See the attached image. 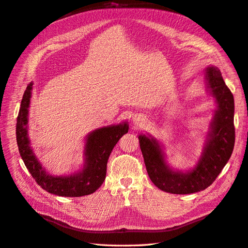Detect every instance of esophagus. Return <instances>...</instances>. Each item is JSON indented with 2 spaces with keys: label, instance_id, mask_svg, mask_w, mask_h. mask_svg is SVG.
Masks as SVG:
<instances>
[{
  "label": "esophagus",
  "instance_id": "34e87169",
  "mask_svg": "<svg viewBox=\"0 0 248 248\" xmlns=\"http://www.w3.org/2000/svg\"><path fill=\"white\" fill-rule=\"evenodd\" d=\"M138 121H140V120H138Z\"/></svg>",
  "mask_w": 248,
  "mask_h": 248
}]
</instances>
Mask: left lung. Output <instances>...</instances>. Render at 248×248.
<instances>
[{"label": "left lung", "instance_id": "left-lung-1", "mask_svg": "<svg viewBox=\"0 0 248 248\" xmlns=\"http://www.w3.org/2000/svg\"><path fill=\"white\" fill-rule=\"evenodd\" d=\"M218 109L211 123V132L197 167L187 172L171 170L163 158L161 149L154 139L140 136V146L151 181L159 189L175 194H189L211 185L229 161L235 145L234 96L223 81L220 71L209 67L206 72Z\"/></svg>", "mask_w": 248, "mask_h": 248}]
</instances>
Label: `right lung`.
<instances>
[{
    "instance_id": "right-lung-1",
    "label": "right lung",
    "mask_w": 248,
    "mask_h": 248,
    "mask_svg": "<svg viewBox=\"0 0 248 248\" xmlns=\"http://www.w3.org/2000/svg\"><path fill=\"white\" fill-rule=\"evenodd\" d=\"M32 82L25 91L16 121V141L18 151L30 174L41 188L60 197H82L95 192L107 175L108 159L119 140L128 132L126 123L103 127L89 134L86 144L85 167L78 174L55 177L44 170L37 160L28 139V108L31 98Z\"/></svg>"
}]
</instances>
